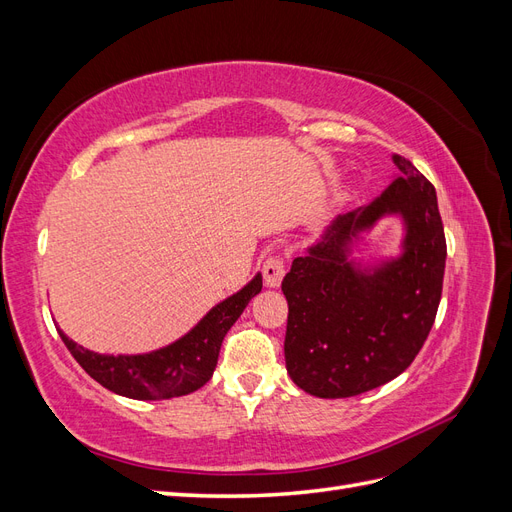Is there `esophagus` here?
I'll use <instances>...</instances> for the list:
<instances>
[{"label":"esophagus","instance_id":"obj_1","mask_svg":"<svg viewBox=\"0 0 512 512\" xmlns=\"http://www.w3.org/2000/svg\"><path fill=\"white\" fill-rule=\"evenodd\" d=\"M284 275H286V260L280 254H273L262 262V280H265L269 288L280 286Z\"/></svg>","mask_w":512,"mask_h":512}]
</instances>
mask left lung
<instances>
[{"instance_id": "1", "label": "left lung", "mask_w": 512, "mask_h": 512, "mask_svg": "<svg viewBox=\"0 0 512 512\" xmlns=\"http://www.w3.org/2000/svg\"><path fill=\"white\" fill-rule=\"evenodd\" d=\"M399 177L374 203L339 215L324 239L292 260L282 282L292 382L322 399L354 397L406 371L433 327L442 297L446 239L436 188L393 156ZM384 212L407 222L405 254L374 274L356 272L347 241Z\"/></svg>"}]
</instances>
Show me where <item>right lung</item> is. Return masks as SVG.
Returning <instances> with one entry per match:
<instances>
[{
	"label": "right lung",
	"mask_w": 512,
	"mask_h": 512,
	"mask_svg": "<svg viewBox=\"0 0 512 512\" xmlns=\"http://www.w3.org/2000/svg\"><path fill=\"white\" fill-rule=\"evenodd\" d=\"M260 288L262 277L256 275L241 292L215 305L179 342L149 354H98L76 346L61 331L59 335L76 363L104 389L132 399L181 397L198 391L211 380L228 329L237 322Z\"/></svg>",
	"instance_id": "obj_1"
}]
</instances>
